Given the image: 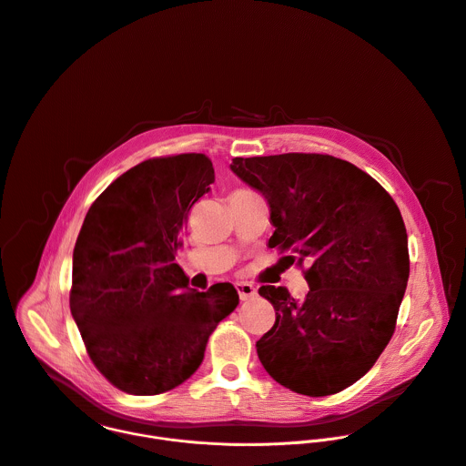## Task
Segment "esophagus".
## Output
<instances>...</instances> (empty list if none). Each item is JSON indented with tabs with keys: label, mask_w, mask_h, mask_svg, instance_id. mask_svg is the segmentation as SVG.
Listing matches in <instances>:
<instances>
[{
	"label": "esophagus",
	"mask_w": 466,
	"mask_h": 466,
	"mask_svg": "<svg viewBox=\"0 0 466 466\" xmlns=\"http://www.w3.org/2000/svg\"><path fill=\"white\" fill-rule=\"evenodd\" d=\"M236 289H238V292H239L241 301H247V299H250V298H254V296L258 294V289H256L252 283L241 281V283H236Z\"/></svg>",
	"instance_id": "34e87169"
}]
</instances>
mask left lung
Here are the masks:
<instances>
[{"instance_id": "left-lung-1", "label": "left lung", "mask_w": 466, "mask_h": 466, "mask_svg": "<svg viewBox=\"0 0 466 466\" xmlns=\"http://www.w3.org/2000/svg\"><path fill=\"white\" fill-rule=\"evenodd\" d=\"M230 168L268 201V243L289 252V265H309L301 301L283 287L259 289L276 323L258 358L292 392L338 394L374 367L396 330L410 272L401 212L372 176L329 154L236 157Z\"/></svg>"}]
</instances>
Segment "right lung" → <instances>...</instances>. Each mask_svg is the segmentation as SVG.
Segmentation results:
<instances>
[{
  "label": "right lung",
  "instance_id": "obj_1",
  "mask_svg": "<svg viewBox=\"0 0 466 466\" xmlns=\"http://www.w3.org/2000/svg\"><path fill=\"white\" fill-rule=\"evenodd\" d=\"M212 183L205 154L152 157L112 181L85 216L70 312L94 367L127 394L156 396L187 381L239 303L230 283L190 290L174 263L188 212Z\"/></svg>",
  "mask_w": 466,
  "mask_h": 466
}]
</instances>
